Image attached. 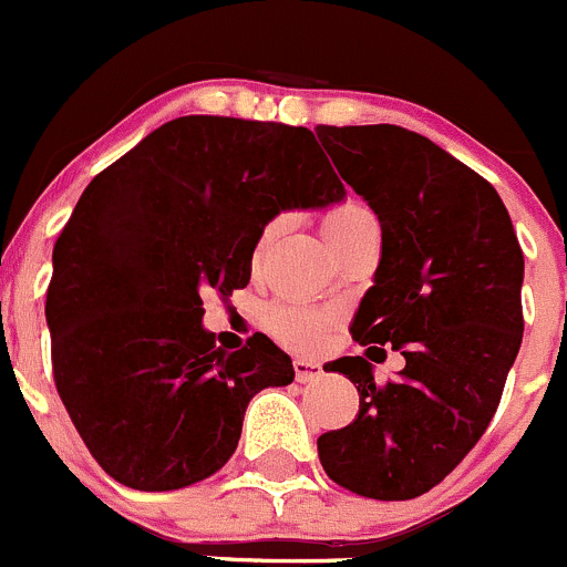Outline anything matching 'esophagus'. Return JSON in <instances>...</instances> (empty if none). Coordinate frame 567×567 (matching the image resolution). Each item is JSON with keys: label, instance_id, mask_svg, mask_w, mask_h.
I'll return each mask as SVG.
<instances>
[{"label": "esophagus", "instance_id": "esophagus-1", "mask_svg": "<svg viewBox=\"0 0 567 567\" xmlns=\"http://www.w3.org/2000/svg\"><path fill=\"white\" fill-rule=\"evenodd\" d=\"M322 374V367L317 361H306V358H297L295 361V378L300 383H308V380H317Z\"/></svg>", "mask_w": 567, "mask_h": 567}]
</instances>
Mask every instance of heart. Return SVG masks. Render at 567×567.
<instances>
[{
  "label": "heart",
  "instance_id": "b5f03b06",
  "mask_svg": "<svg viewBox=\"0 0 567 567\" xmlns=\"http://www.w3.org/2000/svg\"><path fill=\"white\" fill-rule=\"evenodd\" d=\"M374 215L361 204H341L333 206L322 215V234L324 239H336L341 234L352 231V228L372 223ZM278 228V220L270 223L261 234V243L270 239V234ZM267 328L278 341L289 344L291 350H317L328 333V317L322 311H313L306 306H276L267 313Z\"/></svg>",
  "mask_w": 567,
  "mask_h": 567
}]
</instances>
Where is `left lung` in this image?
Masks as SVG:
<instances>
[{
  "label": "left lung",
  "mask_w": 567,
  "mask_h": 567,
  "mask_svg": "<svg viewBox=\"0 0 567 567\" xmlns=\"http://www.w3.org/2000/svg\"><path fill=\"white\" fill-rule=\"evenodd\" d=\"M317 137L383 231L350 324L367 350L324 367L355 383L361 405L355 422L319 435V463L358 496L416 498L496 413L524 336V254L496 189L433 140L391 123L317 126ZM385 346L406 369L378 386Z\"/></svg>",
  "instance_id": "1"
}]
</instances>
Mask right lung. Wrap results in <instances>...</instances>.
I'll return each mask as SVG.
<instances>
[{
	"label": "right lung",
	"mask_w": 567,
	"mask_h": 567,
	"mask_svg": "<svg viewBox=\"0 0 567 567\" xmlns=\"http://www.w3.org/2000/svg\"><path fill=\"white\" fill-rule=\"evenodd\" d=\"M347 195L302 126L187 115L87 184L54 243L47 324L58 394L91 455L134 491H176L228 463L248 402L295 367L256 333L204 328V295L250 281L265 226Z\"/></svg>",
	"instance_id": "right-lung-1"
}]
</instances>
